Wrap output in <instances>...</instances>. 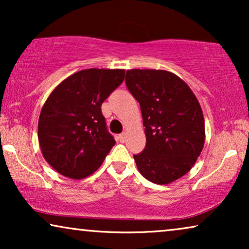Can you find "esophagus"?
<instances>
[{
    "instance_id": "esophagus-1",
    "label": "esophagus",
    "mask_w": 249,
    "mask_h": 249,
    "mask_svg": "<svg viewBox=\"0 0 249 249\" xmlns=\"http://www.w3.org/2000/svg\"><path fill=\"white\" fill-rule=\"evenodd\" d=\"M118 139H119V142H124V141H125V134H120L118 136Z\"/></svg>"
}]
</instances>
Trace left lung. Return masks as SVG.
<instances>
[{"label": "left lung", "instance_id": "left-lung-1", "mask_svg": "<svg viewBox=\"0 0 249 249\" xmlns=\"http://www.w3.org/2000/svg\"><path fill=\"white\" fill-rule=\"evenodd\" d=\"M125 84L139 102L146 146L134 155L144 177L168 185L193 168L205 142L202 107L188 85L166 70H127Z\"/></svg>", "mask_w": 249, "mask_h": 249}]
</instances>
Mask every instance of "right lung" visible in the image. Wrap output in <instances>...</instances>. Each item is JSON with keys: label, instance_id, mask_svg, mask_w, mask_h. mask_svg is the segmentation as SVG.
<instances>
[{"label": "right lung", "instance_id": "1", "mask_svg": "<svg viewBox=\"0 0 249 249\" xmlns=\"http://www.w3.org/2000/svg\"><path fill=\"white\" fill-rule=\"evenodd\" d=\"M124 79V69H85L54 88L38 119L46 162L64 177L83 179L100 168L115 144L101 105Z\"/></svg>", "mask_w": 249, "mask_h": 249}]
</instances>
